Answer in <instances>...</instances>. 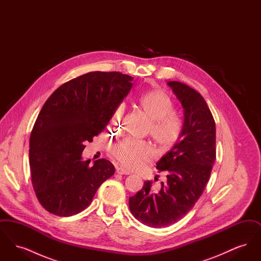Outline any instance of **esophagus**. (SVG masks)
<instances>
[{
    "label": "esophagus",
    "mask_w": 261,
    "mask_h": 261,
    "mask_svg": "<svg viewBox=\"0 0 261 261\" xmlns=\"http://www.w3.org/2000/svg\"><path fill=\"white\" fill-rule=\"evenodd\" d=\"M116 172L118 174H121V175H129L130 172L128 170L124 169L123 167H117L116 168Z\"/></svg>",
    "instance_id": "obj_1"
}]
</instances>
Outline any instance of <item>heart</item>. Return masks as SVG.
<instances>
[{
    "label": "heart",
    "instance_id": "b5f03b06",
    "mask_svg": "<svg viewBox=\"0 0 261 261\" xmlns=\"http://www.w3.org/2000/svg\"><path fill=\"white\" fill-rule=\"evenodd\" d=\"M138 106L149 119L147 132L162 150H168L179 141L183 131L182 117L174 112V101L163 90L154 89L138 99ZM125 108L119 105L112 112L110 126L119 131L124 120ZM112 158L128 169H138L151 161L153 151L149 143L126 138L110 149Z\"/></svg>",
    "mask_w": 261,
    "mask_h": 261
}]
</instances>
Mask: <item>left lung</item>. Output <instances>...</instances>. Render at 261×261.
<instances>
[{
	"label": "left lung",
	"mask_w": 261,
	"mask_h": 261,
	"mask_svg": "<svg viewBox=\"0 0 261 261\" xmlns=\"http://www.w3.org/2000/svg\"><path fill=\"white\" fill-rule=\"evenodd\" d=\"M168 85L184 109V122L179 141L156 163L159 171L166 174V181L159 191L151 189V181H146L129 199L134 217L153 228L177 222L194 207L216 159L215 121L206 101L186 84L170 81Z\"/></svg>",
	"instance_id": "1"
}]
</instances>
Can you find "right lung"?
I'll use <instances>...</instances> for the list:
<instances>
[{"label": "right lung", "mask_w": 261, "mask_h": 261, "mask_svg": "<svg viewBox=\"0 0 261 261\" xmlns=\"http://www.w3.org/2000/svg\"><path fill=\"white\" fill-rule=\"evenodd\" d=\"M120 72L94 71L58 88L44 103L30 135L31 182L41 205L58 216H72L91 203L99 187L114 174L112 162L90 165L81 154L110 122L132 88Z\"/></svg>", "instance_id": "add662e5"}]
</instances>
